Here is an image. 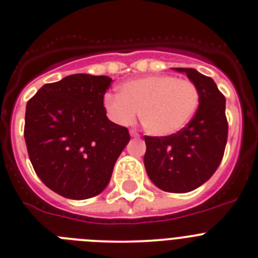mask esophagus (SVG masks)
<instances>
[{
    "label": "esophagus",
    "instance_id": "obj_1",
    "mask_svg": "<svg viewBox=\"0 0 258 258\" xmlns=\"http://www.w3.org/2000/svg\"><path fill=\"white\" fill-rule=\"evenodd\" d=\"M130 135H131L132 137H140V134L136 130H131V131H130Z\"/></svg>",
    "mask_w": 258,
    "mask_h": 258
}]
</instances>
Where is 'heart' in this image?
I'll return each mask as SVG.
<instances>
[{"label":"heart","mask_w":258,"mask_h":258,"mask_svg":"<svg viewBox=\"0 0 258 258\" xmlns=\"http://www.w3.org/2000/svg\"><path fill=\"white\" fill-rule=\"evenodd\" d=\"M121 93H107L104 108L116 123L132 124L140 114L145 130L170 136L186 126L199 106V91L189 79L147 76L121 86Z\"/></svg>","instance_id":"b5f03b06"}]
</instances>
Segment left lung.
<instances>
[{"label": "left lung", "mask_w": 258, "mask_h": 258, "mask_svg": "<svg viewBox=\"0 0 258 258\" xmlns=\"http://www.w3.org/2000/svg\"><path fill=\"white\" fill-rule=\"evenodd\" d=\"M185 73L199 91V107L186 127L170 136H145L144 162L151 181L164 191L187 192L211 179L221 164L228 136L226 98L211 77Z\"/></svg>", "instance_id": "obj_1"}]
</instances>
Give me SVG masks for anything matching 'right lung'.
<instances>
[{
	"label": "right lung",
	"mask_w": 258,
	"mask_h": 258,
	"mask_svg": "<svg viewBox=\"0 0 258 258\" xmlns=\"http://www.w3.org/2000/svg\"><path fill=\"white\" fill-rule=\"evenodd\" d=\"M112 79L73 74L42 86L26 104L24 136L37 176L64 198L98 196L130 141L128 130L107 118Z\"/></svg>",
	"instance_id": "add662e5"
}]
</instances>
